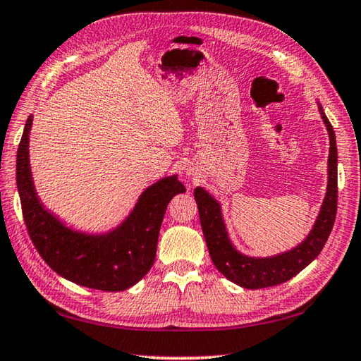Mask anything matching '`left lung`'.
<instances>
[{
    "mask_svg": "<svg viewBox=\"0 0 361 361\" xmlns=\"http://www.w3.org/2000/svg\"><path fill=\"white\" fill-rule=\"evenodd\" d=\"M319 113H321L330 137L329 185L314 226L307 239L295 248L270 257H250L239 253L228 237L219 201L212 198L204 188H195V200L198 204L202 234L212 262L229 281L239 284L245 289L270 288L290 280L292 276H295L298 271H302L316 259L331 233L338 207V149L335 132H333L330 121L325 116L322 105H319Z\"/></svg>",
    "mask_w": 361,
    "mask_h": 361,
    "instance_id": "obj_1",
    "label": "left lung"
}]
</instances>
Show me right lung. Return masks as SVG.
Returning a JSON list of instances; mask_svg holds the SVG:
<instances>
[{"label":"right lung","instance_id":"obj_1","mask_svg":"<svg viewBox=\"0 0 361 361\" xmlns=\"http://www.w3.org/2000/svg\"><path fill=\"white\" fill-rule=\"evenodd\" d=\"M28 118L17 151V188L34 247L50 269L80 286L118 292L137 284L155 261L168 202L185 192L178 176L146 188L132 214L111 233L92 235L64 226L39 201L30 168Z\"/></svg>","mask_w":361,"mask_h":361}]
</instances>
